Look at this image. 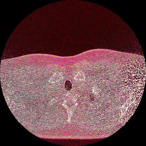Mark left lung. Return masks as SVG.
<instances>
[{
  "mask_svg": "<svg viewBox=\"0 0 146 146\" xmlns=\"http://www.w3.org/2000/svg\"><path fill=\"white\" fill-rule=\"evenodd\" d=\"M89 99H90V100H89V101H91V100H92V101H94V100H95V99L97 98L96 96L92 95V94H90V95H89ZM89 101V100H88Z\"/></svg>",
  "mask_w": 146,
  "mask_h": 146,
  "instance_id": "obj_1",
  "label": "left lung"
}]
</instances>
